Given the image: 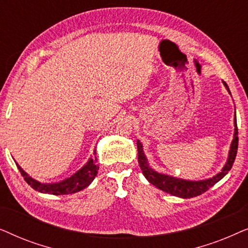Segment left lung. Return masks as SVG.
I'll return each mask as SVG.
<instances>
[{
    "mask_svg": "<svg viewBox=\"0 0 248 248\" xmlns=\"http://www.w3.org/2000/svg\"><path fill=\"white\" fill-rule=\"evenodd\" d=\"M227 90H230L228 86L225 81H222ZM235 132H233V140L232 142V145H230V150L228 155V160H227L226 165L223 166L221 171L216 176H213L212 178L204 179V181H185V179L171 177V176L160 174V172H157L154 170L148 164L147 158H145V155L143 152V148H142V144L140 141L138 140V162L140 165V168L142 172H143L144 177L148 179L149 182L151 183L152 185H155V187L161 189L166 193H169V194L178 196V198L183 199H189L194 198V196L201 195L202 193L208 191L209 188H211L213 185L217 184L220 179H222L225 176L228 174V171L232 169L233 161H235L236 155H237V149H238V128H237V121H236V114H235Z\"/></svg>",
    "mask_w": 248,
    "mask_h": 248,
    "instance_id": "1",
    "label": "left lung"
}]
</instances>
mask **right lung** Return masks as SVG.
<instances>
[{
  "label": "right lung",
  "mask_w": 248,
  "mask_h": 248,
  "mask_svg": "<svg viewBox=\"0 0 248 248\" xmlns=\"http://www.w3.org/2000/svg\"><path fill=\"white\" fill-rule=\"evenodd\" d=\"M96 152V150H94ZM96 158V157H94ZM18 169L21 172L22 177L25 181L40 193H48V194L53 195H64V194H72V193H77L82 191L83 188L88 187L93 181L98 172V165H96V159L90 158L87 165H84L79 171L71 176L70 178L64 179V181L60 183H54V184H43V183L37 182L28 176L27 172L22 170V168L16 164Z\"/></svg>",
  "instance_id": "add662e5"
}]
</instances>
